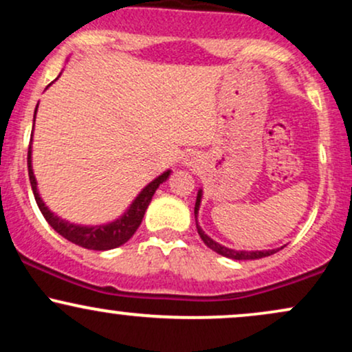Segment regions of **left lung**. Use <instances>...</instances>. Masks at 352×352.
Masks as SVG:
<instances>
[{"mask_svg": "<svg viewBox=\"0 0 352 352\" xmlns=\"http://www.w3.org/2000/svg\"><path fill=\"white\" fill-rule=\"evenodd\" d=\"M200 201H201V190H199V193H197V201H195V218H197V213H199V208H200ZM197 232H199V235L201 240H204V243L208 246V248H212L213 252H217L218 254H221V256H227V258H232V260H258V258H265V256H270V254L280 252L283 248H276V250H263V252H236V250H232V248H227V246L217 243V241H213L212 238L208 235H205V232L199 227V223H197Z\"/></svg>", "mask_w": 352, "mask_h": 352, "instance_id": "1", "label": "left lung"}]
</instances>
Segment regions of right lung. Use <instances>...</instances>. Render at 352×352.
Here are the masks:
<instances>
[{
    "instance_id": "right-lung-1",
    "label": "right lung",
    "mask_w": 352,
    "mask_h": 352,
    "mask_svg": "<svg viewBox=\"0 0 352 352\" xmlns=\"http://www.w3.org/2000/svg\"><path fill=\"white\" fill-rule=\"evenodd\" d=\"M36 111H38V106H36ZM36 111H34V117H36ZM31 140H33V137H31ZM28 173H30L31 188H33L36 204H38V207L41 210L43 217L46 218L47 223H50L60 236L69 240L71 243L79 245L87 250L104 252V250L117 248V246L124 245L125 241L131 240V236L137 232L139 225L142 223L145 210H147L148 204H151L153 193H155V190L159 188V185L162 184V182L168 179L170 170L164 172L162 175H159L155 180H152L151 184H148L147 187L137 195V199L132 201L131 207H129L127 212H125L119 220L112 221V223H107V225H98V227H80V225H74L66 220H60L58 215H54V213L44 205L41 197H39L38 187H36L38 184H36L33 165H31V144H30V148H28Z\"/></svg>"
}]
</instances>
